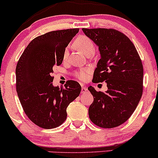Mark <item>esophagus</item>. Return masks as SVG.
<instances>
[{
    "instance_id": "34e87169",
    "label": "esophagus",
    "mask_w": 158,
    "mask_h": 158,
    "mask_svg": "<svg viewBox=\"0 0 158 158\" xmlns=\"http://www.w3.org/2000/svg\"><path fill=\"white\" fill-rule=\"evenodd\" d=\"M87 92H88V88H87L86 87H82V88H81V94H85V93H87Z\"/></svg>"
}]
</instances>
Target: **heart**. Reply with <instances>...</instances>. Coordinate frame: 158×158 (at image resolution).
<instances>
[{
  "label": "heart",
  "mask_w": 158,
  "mask_h": 158,
  "mask_svg": "<svg viewBox=\"0 0 158 158\" xmlns=\"http://www.w3.org/2000/svg\"><path fill=\"white\" fill-rule=\"evenodd\" d=\"M74 46L77 50L82 52L86 56H91L95 50V44H94V41L90 39L89 36L86 35H80L78 36L74 41ZM68 57V50L66 48L63 52V59L66 60ZM90 73V68H82L76 70L73 73V75L79 80L85 81L88 79Z\"/></svg>",
  "instance_id": "obj_1"
}]
</instances>
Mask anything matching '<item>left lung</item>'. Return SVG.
Returning a JSON list of instances; mask_svg holds the SVG:
<instances>
[{"label": "left lung", "instance_id": "obj_1", "mask_svg": "<svg viewBox=\"0 0 158 158\" xmlns=\"http://www.w3.org/2000/svg\"><path fill=\"white\" fill-rule=\"evenodd\" d=\"M82 30L100 52L93 81H106L108 87L106 92L88 88L94 97L88 109L89 117L101 128L117 127L129 119L142 97V61L132 41L123 32L107 28Z\"/></svg>", "mask_w": 158, "mask_h": 158}]
</instances>
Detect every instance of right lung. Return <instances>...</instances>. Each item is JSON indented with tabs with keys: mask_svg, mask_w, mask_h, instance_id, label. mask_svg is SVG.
I'll use <instances>...</instances> for the list:
<instances>
[{
	"mask_svg": "<svg viewBox=\"0 0 158 158\" xmlns=\"http://www.w3.org/2000/svg\"><path fill=\"white\" fill-rule=\"evenodd\" d=\"M79 28L56 30L32 40L20 57L15 69L16 90L28 118L41 128L59 126L67 118V108L80 94L73 80L64 87H54V66L63 61V52Z\"/></svg>",
	"mask_w": 158,
	"mask_h": 158,
	"instance_id": "obj_1",
	"label": "right lung"
}]
</instances>
